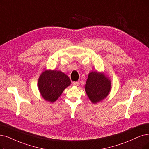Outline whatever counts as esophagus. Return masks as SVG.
Returning <instances> with one entry per match:
<instances>
[{
    "mask_svg": "<svg viewBox=\"0 0 149 149\" xmlns=\"http://www.w3.org/2000/svg\"><path fill=\"white\" fill-rule=\"evenodd\" d=\"M73 85L76 86H78L79 85V82H73Z\"/></svg>",
    "mask_w": 149,
    "mask_h": 149,
    "instance_id": "1",
    "label": "esophagus"
}]
</instances>
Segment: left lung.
<instances>
[{"instance_id": "obj_1", "label": "left lung", "mask_w": 149, "mask_h": 149, "mask_svg": "<svg viewBox=\"0 0 149 149\" xmlns=\"http://www.w3.org/2000/svg\"><path fill=\"white\" fill-rule=\"evenodd\" d=\"M111 87L110 79L103 73L92 71L88 75L85 90L91 102L93 103H97L108 96Z\"/></svg>"}]
</instances>
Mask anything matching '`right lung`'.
<instances>
[{"mask_svg": "<svg viewBox=\"0 0 149 149\" xmlns=\"http://www.w3.org/2000/svg\"><path fill=\"white\" fill-rule=\"evenodd\" d=\"M70 84L69 77L62 71L57 70L44 71L38 81L41 96L46 101L51 103L56 102Z\"/></svg>", "mask_w": 149, "mask_h": 149, "instance_id": "right-lung-1", "label": "right lung"}]
</instances>
